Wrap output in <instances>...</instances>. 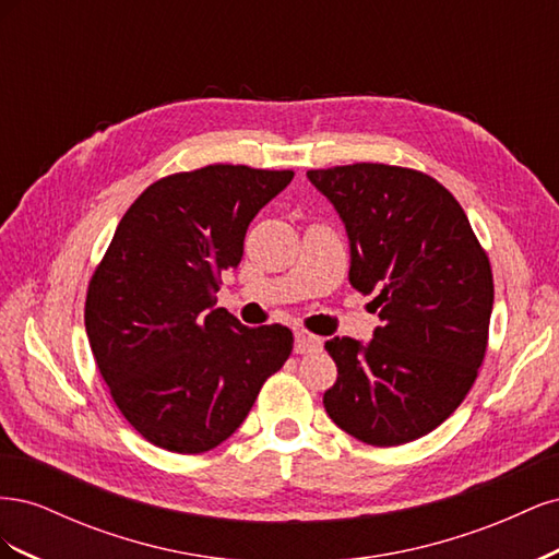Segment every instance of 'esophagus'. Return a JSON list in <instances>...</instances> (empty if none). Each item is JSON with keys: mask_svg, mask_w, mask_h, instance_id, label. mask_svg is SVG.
Here are the masks:
<instances>
[{"mask_svg": "<svg viewBox=\"0 0 559 559\" xmlns=\"http://www.w3.org/2000/svg\"><path fill=\"white\" fill-rule=\"evenodd\" d=\"M296 341H294V349L296 354H312V352H319L321 349V337L308 333V331H296Z\"/></svg>", "mask_w": 559, "mask_h": 559, "instance_id": "34e87169", "label": "esophagus"}]
</instances>
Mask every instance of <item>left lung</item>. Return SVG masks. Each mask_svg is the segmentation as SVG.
Listing matches in <instances>:
<instances>
[{
	"mask_svg": "<svg viewBox=\"0 0 559 559\" xmlns=\"http://www.w3.org/2000/svg\"><path fill=\"white\" fill-rule=\"evenodd\" d=\"M308 179L343 218L349 284L382 324L373 341L331 337L337 380L324 408L361 443L389 448L460 408L485 359L495 282L460 202L417 170L354 163Z\"/></svg>",
	"mask_w": 559,
	"mask_h": 559,
	"instance_id": "1",
	"label": "left lung"
}]
</instances>
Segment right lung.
I'll return each mask as SVG.
<instances>
[{
	"mask_svg": "<svg viewBox=\"0 0 559 559\" xmlns=\"http://www.w3.org/2000/svg\"><path fill=\"white\" fill-rule=\"evenodd\" d=\"M292 170L207 165L151 183L118 224L86 296V333L111 399L148 443L198 454L230 438L294 349L216 308L253 216Z\"/></svg>",
	"mask_w": 559,
	"mask_h": 559,
	"instance_id": "right-lung-1",
	"label": "right lung"
}]
</instances>
